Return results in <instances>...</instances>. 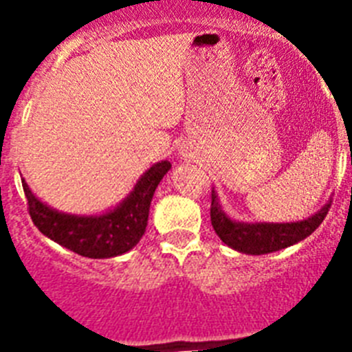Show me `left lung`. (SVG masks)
<instances>
[{
  "label": "left lung",
  "instance_id": "8db88e82",
  "mask_svg": "<svg viewBox=\"0 0 352 352\" xmlns=\"http://www.w3.org/2000/svg\"><path fill=\"white\" fill-rule=\"evenodd\" d=\"M329 208H331V203L325 204L309 219L298 221V223H239V221H232L221 210L217 195L212 190L210 217H212L215 234L219 235L225 245L243 254L261 256V254H270V252H278L281 248L296 245L309 237L327 217Z\"/></svg>",
  "mask_w": 352,
  "mask_h": 352
}]
</instances>
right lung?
Returning a JSON list of instances; mask_svg holds the SVG:
<instances>
[{"mask_svg":"<svg viewBox=\"0 0 352 352\" xmlns=\"http://www.w3.org/2000/svg\"><path fill=\"white\" fill-rule=\"evenodd\" d=\"M170 168L168 160L151 166L117 208L102 215H71L52 210L30 192L23 179L21 184L30 219L41 234L78 256L106 259L126 254L140 241L148 226L149 204L155 190Z\"/></svg>","mask_w":352,"mask_h":352,"instance_id":"1","label":"right lung"}]
</instances>
